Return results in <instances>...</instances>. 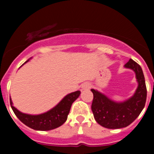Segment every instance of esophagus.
<instances>
[{"label":"esophagus","instance_id":"1","mask_svg":"<svg viewBox=\"0 0 154 154\" xmlns=\"http://www.w3.org/2000/svg\"><path fill=\"white\" fill-rule=\"evenodd\" d=\"M91 88V84L89 82H84L82 85V89H89Z\"/></svg>","mask_w":154,"mask_h":154}]
</instances>
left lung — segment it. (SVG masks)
I'll list each match as a JSON object with an SVG mask.
<instances>
[{
  "instance_id": "8db88e82",
  "label": "left lung",
  "mask_w": 154,
  "mask_h": 154,
  "mask_svg": "<svg viewBox=\"0 0 154 154\" xmlns=\"http://www.w3.org/2000/svg\"><path fill=\"white\" fill-rule=\"evenodd\" d=\"M125 67L133 69L136 73L138 87L135 94L123 103H116L92 89L93 99L92 111L96 121L108 129L126 127L135 120L142 112L146 100V87L140 65L130 58Z\"/></svg>"
}]
</instances>
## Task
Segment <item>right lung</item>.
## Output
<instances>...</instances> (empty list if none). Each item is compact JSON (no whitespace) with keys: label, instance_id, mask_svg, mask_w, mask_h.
Wrapping results in <instances>:
<instances>
[{"label":"right lung","instance_id":"1","mask_svg":"<svg viewBox=\"0 0 154 154\" xmlns=\"http://www.w3.org/2000/svg\"><path fill=\"white\" fill-rule=\"evenodd\" d=\"M27 62H28V60ZM80 93H81L80 91H76L69 94L65 96V98L56 106L48 111L47 112L40 115H28V114L22 113L15 107L13 106L11 99L10 103L12 110L16 116L28 127L33 130H42V131L51 130L59 127L66 121L72 104L79 96Z\"/></svg>","mask_w":154,"mask_h":154}]
</instances>
